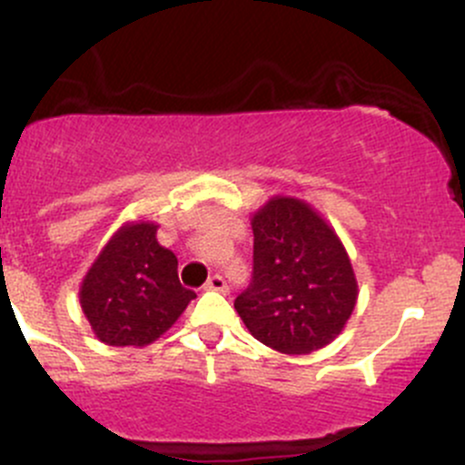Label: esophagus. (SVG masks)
<instances>
[{
    "instance_id": "34e87169",
    "label": "esophagus",
    "mask_w": 465,
    "mask_h": 465,
    "mask_svg": "<svg viewBox=\"0 0 465 465\" xmlns=\"http://www.w3.org/2000/svg\"><path fill=\"white\" fill-rule=\"evenodd\" d=\"M204 288H206V290H211V292H229L227 281H224L223 276H220V274H213V276H211V279L206 281Z\"/></svg>"
}]
</instances>
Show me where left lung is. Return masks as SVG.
I'll return each mask as SVG.
<instances>
[{
  "mask_svg": "<svg viewBox=\"0 0 465 465\" xmlns=\"http://www.w3.org/2000/svg\"><path fill=\"white\" fill-rule=\"evenodd\" d=\"M254 281L233 308L247 331L285 355L331 344L358 303V279L332 224L306 200L272 195L252 213Z\"/></svg>",
  "mask_w": 465,
  "mask_h": 465,
  "instance_id": "left-lung-1",
  "label": "left lung"
}]
</instances>
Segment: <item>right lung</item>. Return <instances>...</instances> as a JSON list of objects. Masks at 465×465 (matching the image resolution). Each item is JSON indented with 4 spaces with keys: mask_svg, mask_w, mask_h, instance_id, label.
<instances>
[{
    "mask_svg": "<svg viewBox=\"0 0 465 465\" xmlns=\"http://www.w3.org/2000/svg\"><path fill=\"white\" fill-rule=\"evenodd\" d=\"M157 229L153 220L124 223L83 276V315L103 344H153L195 299L193 290L182 288L177 256L159 245Z\"/></svg>",
    "mask_w": 465,
    "mask_h": 465,
    "instance_id": "right-lung-1",
    "label": "right lung"
}]
</instances>
